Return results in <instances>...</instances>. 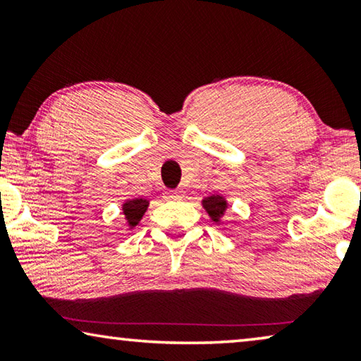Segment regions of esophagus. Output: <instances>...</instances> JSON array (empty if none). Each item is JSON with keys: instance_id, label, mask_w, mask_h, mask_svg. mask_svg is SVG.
Masks as SVG:
<instances>
[{"instance_id": "34e87169", "label": "esophagus", "mask_w": 361, "mask_h": 361, "mask_svg": "<svg viewBox=\"0 0 361 361\" xmlns=\"http://www.w3.org/2000/svg\"><path fill=\"white\" fill-rule=\"evenodd\" d=\"M167 199H170V200L183 199V192L181 191H169L167 192Z\"/></svg>"}]
</instances>
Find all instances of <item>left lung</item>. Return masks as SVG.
Segmentation results:
<instances>
[{
    "instance_id": "8db88e82",
    "label": "left lung",
    "mask_w": 361,
    "mask_h": 361,
    "mask_svg": "<svg viewBox=\"0 0 361 361\" xmlns=\"http://www.w3.org/2000/svg\"><path fill=\"white\" fill-rule=\"evenodd\" d=\"M202 207L205 212L209 213V216L215 221L216 224H221V219L224 216L226 210H228V200H226L223 195L213 194L209 197L202 199Z\"/></svg>"
}]
</instances>
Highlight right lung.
<instances>
[{"label":"right lung","instance_id":"obj_1","mask_svg":"<svg viewBox=\"0 0 361 361\" xmlns=\"http://www.w3.org/2000/svg\"><path fill=\"white\" fill-rule=\"evenodd\" d=\"M148 205H149V200L138 199V197L129 199L122 204V213H124L127 226H129L130 229L135 228V226L142 221L143 215L146 213V210H148Z\"/></svg>","mask_w":361,"mask_h":361}]
</instances>
